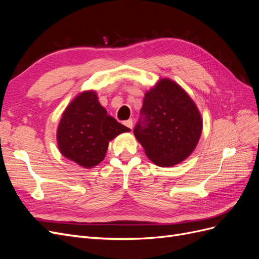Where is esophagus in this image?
Instances as JSON below:
<instances>
[{"instance_id":"1","label":"esophagus","mask_w":259,"mask_h":259,"mask_svg":"<svg viewBox=\"0 0 259 259\" xmlns=\"http://www.w3.org/2000/svg\"><path fill=\"white\" fill-rule=\"evenodd\" d=\"M124 124H125V126H127L128 128H133V120L132 119H130V120H127V121H125L124 122Z\"/></svg>"}]
</instances>
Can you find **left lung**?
<instances>
[{"mask_svg":"<svg viewBox=\"0 0 259 259\" xmlns=\"http://www.w3.org/2000/svg\"><path fill=\"white\" fill-rule=\"evenodd\" d=\"M140 114L134 135L156 165H176L193 152L203 121L194 101L176 82L160 79L146 92Z\"/></svg>","mask_w":259,"mask_h":259,"instance_id":"left-lung-1","label":"left lung"}]
</instances>
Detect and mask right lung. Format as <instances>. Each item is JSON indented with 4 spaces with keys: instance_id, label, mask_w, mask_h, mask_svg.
Returning <instances> with one entry per match:
<instances>
[{
    "instance_id": "obj_1",
    "label": "right lung",
    "mask_w": 259,
    "mask_h": 259,
    "mask_svg": "<svg viewBox=\"0 0 259 259\" xmlns=\"http://www.w3.org/2000/svg\"><path fill=\"white\" fill-rule=\"evenodd\" d=\"M131 132L100 105L96 92L79 94L65 109L57 127L60 153L80 166L91 168L105 159L109 142Z\"/></svg>"
}]
</instances>
